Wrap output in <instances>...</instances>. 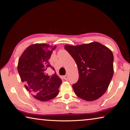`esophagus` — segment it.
<instances>
[{
    "mask_svg": "<svg viewBox=\"0 0 130 130\" xmlns=\"http://www.w3.org/2000/svg\"><path fill=\"white\" fill-rule=\"evenodd\" d=\"M63 78H64L65 80H67L68 78V75H66L63 76Z\"/></svg>",
    "mask_w": 130,
    "mask_h": 130,
    "instance_id": "esophagus-1",
    "label": "esophagus"
}]
</instances>
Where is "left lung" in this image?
<instances>
[{"instance_id":"8db88e82","label":"left lung","mask_w":130,"mask_h":130,"mask_svg":"<svg viewBox=\"0 0 130 130\" xmlns=\"http://www.w3.org/2000/svg\"><path fill=\"white\" fill-rule=\"evenodd\" d=\"M65 49L77 65L79 79L72 85L78 97L92 101L101 97L110 84L114 74V56L110 49L97 42Z\"/></svg>"}]
</instances>
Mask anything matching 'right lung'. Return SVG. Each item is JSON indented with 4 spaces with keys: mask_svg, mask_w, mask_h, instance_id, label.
I'll use <instances>...</instances> for the list:
<instances>
[{
    "mask_svg": "<svg viewBox=\"0 0 130 130\" xmlns=\"http://www.w3.org/2000/svg\"><path fill=\"white\" fill-rule=\"evenodd\" d=\"M56 46L46 43H35L29 46L20 56L18 71L21 81L31 95L41 101H47L56 97L62 80L56 72L47 74L52 68L48 60Z\"/></svg>",
    "mask_w": 130,
    "mask_h": 130,
    "instance_id": "1",
    "label": "right lung"
}]
</instances>
